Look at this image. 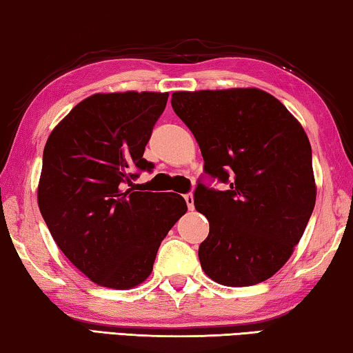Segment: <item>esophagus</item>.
I'll return each mask as SVG.
<instances>
[{"label": "esophagus", "instance_id": "obj_1", "mask_svg": "<svg viewBox=\"0 0 353 353\" xmlns=\"http://www.w3.org/2000/svg\"><path fill=\"white\" fill-rule=\"evenodd\" d=\"M185 203H187V205H188V209L190 210H193V207H194V199H193V194L192 193H187L185 196Z\"/></svg>", "mask_w": 353, "mask_h": 353}]
</instances>
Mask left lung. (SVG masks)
Here are the masks:
<instances>
[{
    "label": "left lung",
    "instance_id": "obj_1",
    "mask_svg": "<svg viewBox=\"0 0 353 353\" xmlns=\"http://www.w3.org/2000/svg\"><path fill=\"white\" fill-rule=\"evenodd\" d=\"M174 113L199 144L194 207L209 220L199 245L207 276L231 288L265 281L286 264L316 204L311 144L278 99L256 88L174 92Z\"/></svg>",
    "mask_w": 353,
    "mask_h": 353
}]
</instances>
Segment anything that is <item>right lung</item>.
<instances>
[{"label":"right lung","mask_w":353,"mask_h":353,"mask_svg":"<svg viewBox=\"0 0 353 353\" xmlns=\"http://www.w3.org/2000/svg\"><path fill=\"white\" fill-rule=\"evenodd\" d=\"M168 92L94 94L48 137L37 203L56 245L91 281L138 286L152 272L161 240L187 212L177 193L125 185L152 171L144 149Z\"/></svg>","instance_id":"obj_1"}]
</instances>
